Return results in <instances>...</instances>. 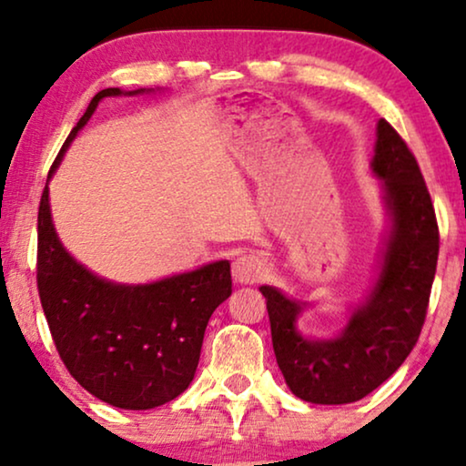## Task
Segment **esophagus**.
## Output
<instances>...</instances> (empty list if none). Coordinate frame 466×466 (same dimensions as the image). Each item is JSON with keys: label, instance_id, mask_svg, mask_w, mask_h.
Masks as SVG:
<instances>
[{"label": "esophagus", "instance_id": "obj_1", "mask_svg": "<svg viewBox=\"0 0 466 466\" xmlns=\"http://www.w3.org/2000/svg\"><path fill=\"white\" fill-rule=\"evenodd\" d=\"M267 273V263L258 254H241L233 263V278L239 284H257Z\"/></svg>", "mask_w": 466, "mask_h": 466}]
</instances>
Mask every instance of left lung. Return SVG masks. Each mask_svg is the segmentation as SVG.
Returning a JSON list of instances; mask_svg holds the SVG:
<instances>
[{"label": "left lung", "mask_w": 466, "mask_h": 466, "mask_svg": "<svg viewBox=\"0 0 466 466\" xmlns=\"http://www.w3.org/2000/svg\"><path fill=\"white\" fill-rule=\"evenodd\" d=\"M371 169L381 180L392 231L378 284L346 330L337 339H305L295 329L303 305L260 286L279 371L308 403L346 405L367 397L403 365L426 320L439 257L437 216L416 157L384 118Z\"/></svg>", "instance_id": "obj_1"}]
</instances>
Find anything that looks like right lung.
Here are the masks:
<instances>
[{
    "label": "right lung",
    "instance_id": "1",
    "mask_svg": "<svg viewBox=\"0 0 466 466\" xmlns=\"http://www.w3.org/2000/svg\"><path fill=\"white\" fill-rule=\"evenodd\" d=\"M104 88L69 133L48 177ZM142 93V91H133ZM228 260L144 286L106 282L66 252L50 220L48 187L37 209V292L63 365L78 384L120 410H152L187 390L214 309L231 295Z\"/></svg>",
    "mask_w": 466,
    "mask_h": 466
}]
</instances>
